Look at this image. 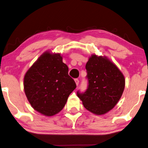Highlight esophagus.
<instances>
[{"mask_svg": "<svg viewBox=\"0 0 148 148\" xmlns=\"http://www.w3.org/2000/svg\"><path fill=\"white\" fill-rule=\"evenodd\" d=\"M74 81H75V82H76V85H77V86L79 85V79H74Z\"/></svg>", "mask_w": 148, "mask_h": 148, "instance_id": "34e87169", "label": "esophagus"}]
</instances>
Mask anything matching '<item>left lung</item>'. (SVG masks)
<instances>
[{
  "mask_svg": "<svg viewBox=\"0 0 148 148\" xmlns=\"http://www.w3.org/2000/svg\"><path fill=\"white\" fill-rule=\"evenodd\" d=\"M88 79L85 92H77L83 106L92 113H106L116 106L122 95L125 79L118 67L106 57L92 55L86 64Z\"/></svg>",
  "mask_w": 148,
  "mask_h": 148,
  "instance_id": "left-lung-1",
  "label": "left lung"
}]
</instances>
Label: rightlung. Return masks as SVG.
<instances>
[{"label":"right lung","instance_id":"obj_1","mask_svg":"<svg viewBox=\"0 0 148 148\" xmlns=\"http://www.w3.org/2000/svg\"><path fill=\"white\" fill-rule=\"evenodd\" d=\"M60 53L46 52L28 69L24 78V89L32 107L45 116H53L65 107L76 87L68 74Z\"/></svg>","mask_w":148,"mask_h":148}]
</instances>
